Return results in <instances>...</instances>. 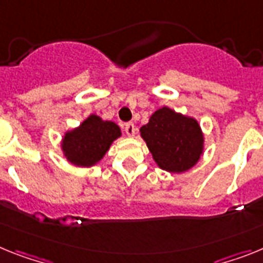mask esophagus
Masks as SVG:
<instances>
[{
	"label": "esophagus",
	"instance_id": "esophagus-1",
	"mask_svg": "<svg viewBox=\"0 0 263 263\" xmlns=\"http://www.w3.org/2000/svg\"><path fill=\"white\" fill-rule=\"evenodd\" d=\"M124 131L125 134H127V136L132 138V136H135V134H136V127H135L134 123H127V124L124 125Z\"/></svg>",
	"mask_w": 263,
	"mask_h": 263
}]
</instances>
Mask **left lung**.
Segmentation results:
<instances>
[{
  "label": "left lung",
  "instance_id": "1",
  "mask_svg": "<svg viewBox=\"0 0 263 263\" xmlns=\"http://www.w3.org/2000/svg\"><path fill=\"white\" fill-rule=\"evenodd\" d=\"M140 136L156 165L166 172H186L204 155V132L197 120L166 106L149 116Z\"/></svg>",
  "mask_w": 263,
  "mask_h": 263
}]
</instances>
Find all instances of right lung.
Instances as JSON below:
<instances>
[{"label": "right lung", "instance_id": "right-lung-1", "mask_svg": "<svg viewBox=\"0 0 263 263\" xmlns=\"http://www.w3.org/2000/svg\"><path fill=\"white\" fill-rule=\"evenodd\" d=\"M122 136V129L111 120L91 114L81 124L65 132L61 149L68 163L79 168L97 165L106 156L114 141Z\"/></svg>", "mask_w": 263, "mask_h": 263}]
</instances>
